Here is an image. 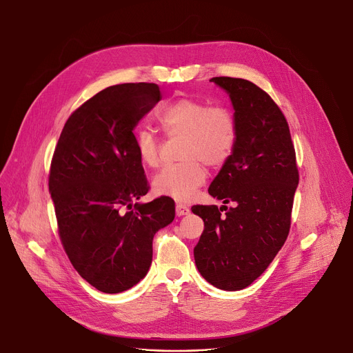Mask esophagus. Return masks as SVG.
I'll use <instances>...</instances> for the list:
<instances>
[{
  "label": "esophagus",
  "mask_w": 353,
  "mask_h": 353,
  "mask_svg": "<svg viewBox=\"0 0 353 353\" xmlns=\"http://www.w3.org/2000/svg\"><path fill=\"white\" fill-rule=\"evenodd\" d=\"M190 214V208L183 205V204H177L176 205V215L177 216H184V215H188Z\"/></svg>",
  "instance_id": "1"
}]
</instances>
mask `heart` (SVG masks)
I'll list each match as a JSON object with an SVG mask.
<instances>
[{"instance_id": "1", "label": "heart", "mask_w": 353, "mask_h": 353, "mask_svg": "<svg viewBox=\"0 0 353 353\" xmlns=\"http://www.w3.org/2000/svg\"><path fill=\"white\" fill-rule=\"evenodd\" d=\"M169 137H183L179 163L165 166L152 179L158 195L187 203L203 185L210 168H222L232 157L237 142V124L225 108H211L194 99H179L166 106L158 117ZM135 149L142 165L157 168L161 162L162 141L142 127L135 132Z\"/></svg>"}]
</instances>
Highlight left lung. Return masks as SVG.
Listing matches in <instances>:
<instances>
[{"mask_svg": "<svg viewBox=\"0 0 353 353\" xmlns=\"http://www.w3.org/2000/svg\"><path fill=\"white\" fill-rule=\"evenodd\" d=\"M210 81L229 94L237 142L208 192L234 207L191 208L204 221L194 260L215 288L240 290L268 268L288 237L299 172L289 125L270 94L241 78Z\"/></svg>", "mask_w": 353, "mask_h": 353, "instance_id": "left-lung-1", "label": "left lung"}]
</instances>
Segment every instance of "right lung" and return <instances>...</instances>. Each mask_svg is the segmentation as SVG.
<instances>
[{
    "label": "right lung",
    "mask_w": 353,
    "mask_h": 353,
    "mask_svg": "<svg viewBox=\"0 0 353 353\" xmlns=\"http://www.w3.org/2000/svg\"><path fill=\"white\" fill-rule=\"evenodd\" d=\"M162 99L157 83H121L96 93L67 120L48 190L59 233L78 274L105 293L137 285L152 263L155 233L174 219L169 196L148 192L134 128Z\"/></svg>",
    "instance_id": "right-lung-1"
}]
</instances>
